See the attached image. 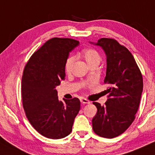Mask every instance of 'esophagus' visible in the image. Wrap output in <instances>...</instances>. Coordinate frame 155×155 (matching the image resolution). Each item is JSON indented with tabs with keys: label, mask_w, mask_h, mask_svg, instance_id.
<instances>
[{
	"label": "esophagus",
	"mask_w": 155,
	"mask_h": 155,
	"mask_svg": "<svg viewBox=\"0 0 155 155\" xmlns=\"http://www.w3.org/2000/svg\"><path fill=\"white\" fill-rule=\"evenodd\" d=\"M80 102H81V103H83V104H89V103H90V102H89V100H87V99H85V98H81V99H80Z\"/></svg>",
	"instance_id": "1"
}]
</instances>
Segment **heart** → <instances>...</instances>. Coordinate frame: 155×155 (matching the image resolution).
Here are the masks:
<instances>
[{
    "label": "heart",
    "mask_w": 155,
    "mask_h": 155,
    "mask_svg": "<svg viewBox=\"0 0 155 155\" xmlns=\"http://www.w3.org/2000/svg\"><path fill=\"white\" fill-rule=\"evenodd\" d=\"M81 56L84 59V61L87 62L89 66L94 64L99 65L101 61V56H100V53L96 50L91 49V48L83 50L82 53H81ZM74 62H75V58L74 57H69L67 59L66 62V71L67 73H70L71 71Z\"/></svg>",
    "instance_id": "heart-1"
}]
</instances>
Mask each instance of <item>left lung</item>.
<instances>
[{
  "instance_id": "left-lung-1",
  "label": "left lung",
  "mask_w": 155,
  "mask_h": 155,
  "mask_svg": "<svg viewBox=\"0 0 155 155\" xmlns=\"http://www.w3.org/2000/svg\"><path fill=\"white\" fill-rule=\"evenodd\" d=\"M106 55V76L108 94L105 105L93 102L97 108L92 119L97 135L113 139L120 135L135 119L143 91V79L135 59L127 48L113 39L102 38L97 42Z\"/></svg>"
}]
</instances>
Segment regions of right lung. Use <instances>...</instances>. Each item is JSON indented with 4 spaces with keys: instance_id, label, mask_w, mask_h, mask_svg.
<instances>
[{
    "instance_id": "right-lung-1",
    "label": "right lung",
    "mask_w": 155,
    "mask_h": 155,
    "mask_svg": "<svg viewBox=\"0 0 155 155\" xmlns=\"http://www.w3.org/2000/svg\"><path fill=\"white\" fill-rule=\"evenodd\" d=\"M79 42L69 38L48 40L31 55L21 79L23 107L31 126L48 139H59L72 131L80 110L78 98L58 100L56 87L64 79L69 53Z\"/></svg>"
}]
</instances>
